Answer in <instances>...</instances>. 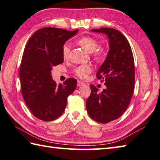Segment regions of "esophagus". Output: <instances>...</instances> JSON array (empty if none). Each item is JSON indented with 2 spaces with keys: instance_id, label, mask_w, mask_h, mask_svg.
Here are the masks:
<instances>
[{
  "instance_id": "obj_1",
  "label": "esophagus",
  "mask_w": 160,
  "mask_h": 160,
  "mask_svg": "<svg viewBox=\"0 0 160 160\" xmlns=\"http://www.w3.org/2000/svg\"><path fill=\"white\" fill-rule=\"evenodd\" d=\"M83 85H84V83H83L82 81H77V86L78 87L81 86H83Z\"/></svg>"
}]
</instances>
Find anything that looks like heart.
I'll use <instances>...</instances> for the list:
<instances>
[{
	"label": "heart",
	"mask_w": 160,
	"mask_h": 160,
	"mask_svg": "<svg viewBox=\"0 0 160 160\" xmlns=\"http://www.w3.org/2000/svg\"><path fill=\"white\" fill-rule=\"evenodd\" d=\"M78 44L83 48V49L86 51L88 53H92L94 52V56L96 59L100 60L104 55V50L102 48L97 49L98 47V42L95 39L91 37H83L80 38L78 40ZM70 46L68 43H66L62 47V57L64 59H67L70 53ZM92 71V66L90 64H83L78 66L74 69V72L77 76L80 78L81 79H86L88 77V74L91 73Z\"/></svg>",
	"instance_id": "1"
}]
</instances>
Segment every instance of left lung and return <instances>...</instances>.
<instances>
[{
	"mask_svg": "<svg viewBox=\"0 0 160 160\" xmlns=\"http://www.w3.org/2000/svg\"><path fill=\"white\" fill-rule=\"evenodd\" d=\"M91 31L107 35L109 50L97 72L106 88L99 93L95 86L90 85L91 93L86 105L92 119L107 123L121 116L131 101L134 89V57L128 40L118 31L100 28Z\"/></svg>",
	"mask_w": 160,
	"mask_h": 160,
	"instance_id": "left-lung-1",
	"label": "left lung"
}]
</instances>
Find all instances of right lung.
Listing matches in <instances>:
<instances>
[{
    "mask_svg": "<svg viewBox=\"0 0 160 160\" xmlns=\"http://www.w3.org/2000/svg\"><path fill=\"white\" fill-rule=\"evenodd\" d=\"M77 32L47 27L33 33L26 45L19 69L21 88L27 107L38 119L52 121L61 116L76 88L73 78L58 85L51 71L62 63L63 45Z\"/></svg>",
    "mask_w": 160,
    "mask_h": 160,
    "instance_id": "right-lung-1",
    "label": "right lung"
}]
</instances>
